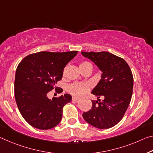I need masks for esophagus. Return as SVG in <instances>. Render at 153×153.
<instances>
[{"label":"esophagus","instance_id":"obj_1","mask_svg":"<svg viewBox=\"0 0 153 153\" xmlns=\"http://www.w3.org/2000/svg\"><path fill=\"white\" fill-rule=\"evenodd\" d=\"M72 101H74V102H78V101H79V98H77V97H74L72 98Z\"/></svg>","mask_w":153,"mask_h":153}]
</instances>
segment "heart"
Segmentation results:
<instances>
[{"label": "heart", "mask_w": 153, "mask_h": 153, "mask_svg": "<svg viewBox=\"0 0 153 153\" xmlns=\"http://www.w3.org/2000/svg\"><path fill=\"white\" fill-rule=\"evenodd\" d=\"M79 67H92L93 65L88 61H84L79 65ZM90 89V85L87 83L82 82H74L68 87V91L72 94L77 97H82Z\"/></svg>", "instance_id": "heart-1"}]
</instances>
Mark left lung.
<instances>
[{
  "label": "left lung",
  "mask_w": 153,
  "mask_h": 153,
  "mask_svg": "<svg viewBox=\"0 0 153 153\" xmlns=\"http://www.w3.org/2000/svg\"><path fill=\"white\" fill-rule=\"evenodd\" d=\"M100 71L101 79L91 93L97 97L92 100L91 110L82 116L87 123L98 129H109L119 123L129 106L133 93V77L125 60L108 52H82ZM101 96L104 99H99Z\"/></svg>",
  "instance_id": "left-lung-1"
}]
</instances>
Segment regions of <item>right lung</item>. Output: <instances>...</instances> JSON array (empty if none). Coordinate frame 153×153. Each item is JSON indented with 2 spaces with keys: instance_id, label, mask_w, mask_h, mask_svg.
Returning a JSON list of instances; mask_svg holds the SVG:
<instances>
[{
  "instance_id": "right-lung-1",
  "label": "right lung",
  "mask_w": 153,
  "mask_h": 153,
  "mask_svg": "<svg viewBox=\"0 0 153 153\" xmlns=\"http://www.w3.org/2000/svg\"><path fill=\"white\" fill-rule=\"evenodd\" d=\"M77 52H37L28 55L19 63L14 82L15 99L22 117L32 127L50 129L60 122L62 109L71 101V96L65 94L49 99L47 94L54 88L57 93L62 92L56 84Z\"/></svg>"
}]
</instances>
